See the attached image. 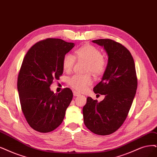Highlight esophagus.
Listing matches in <instances>:
<instances>
[{
  "label": "esophagus",
  "instance_id": "esophagus-1",
  "mask_svg": "<svg viewBox=\"0 0 157 157\" xmlns=\"http://www.w3.org/2000/svg\"><path fill=\"white\" fill-rule=\"evenodd\" d=\"M73 94H74V96H79L81 95V94L79 93V92H75V91H73Z\"/></svg>",
  "mask_w": 157,
  "mask_h": 157
}]
</instances>
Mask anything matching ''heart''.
Returning a JSON list of instances; mask_svg holds the SVG:
<instances>
[{"label": "heart", "instance_id": "1", "mask_svg": "<svg viewBox=\"0 0 157 157\" xmlns=\"http://www.w3.org/2000/svg\"><path fill=\"white\" fill-rule=\"evenodd\" d=\"M76 56L79 59H83L89 63L86 72H92L96 75H100L106 69V61L103 58L100 50L92 45H86L76 51ZM75 62V57L68 53L63 58V68L69 72L73 68ZM92 79L89 74L75 75L70 79L69 83L74 89L78 91H85L87 86L92 83Z\"/></svg>", "mask_w": 157, "mask_h": 157}]
</instances>
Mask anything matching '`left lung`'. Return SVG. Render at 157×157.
I'll list each match as a JSON object with an SVG mask.
<instances>
[{"label": "left lung", "mask_w": 157, "mask_h": 157, "mask_svg": "<svg viewBox=\"0 0 157 157\" xmlns=\"http://www.w3.org/2000/svg\"><path fill=\"white\" fill-rule=\"evenodd\" d=\"M92 42L103 47L108 63L101 82L93 89L105 95L100 102L90 97L83 108L85 126L96 135H108L124 122L137 89L135 65L130 52L113 40L97 39Z\"/></svg>", "instance_id": "left-lung-1"}]
</instances>
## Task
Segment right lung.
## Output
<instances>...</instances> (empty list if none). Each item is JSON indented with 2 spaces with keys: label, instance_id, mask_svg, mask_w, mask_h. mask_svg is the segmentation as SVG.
<instances>
[{
  "label": "right lung",
  "instance_id": "right-lung-1",
  "mask_svg": "<svg viewBox=\"0 0 157 157\" xmlns=\"http://www.w3.org/2000/svg\"><path fill=\"white\" fill-rule=\"evenodd\" d=\"M74 46L62 39H47L35 44L23 59L17 89L22 113L34 130L51 132L63 122L72 92L66 88L54 93L50 86L63 74V58Z\"/></svg>",
  "mask_w": 157,
  "mask_h": 157
}]
</instances>
